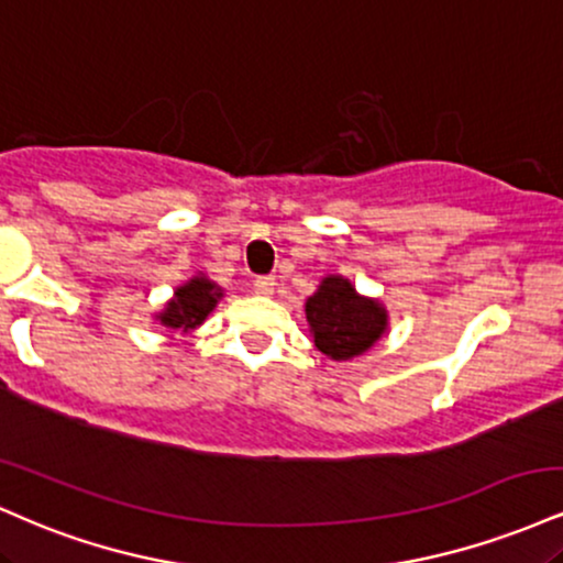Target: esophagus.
Returning a JSON list of instances; mask_svg holds the SVG:
<instances>
[{
	"mask_svg": "<svg viewBox=\"0 0 563 563\" xmlns=\"http://www.w3.org/2000/svg\"><path fill=\"white\" fill-rule=\"evenodd\" d=\"M254 290H256V294H260V296H269V294H273V290H275V277H267V275L256 277V280H254Z\"/></svg>",
	"mask_w": 563,
	"mask_h": 563,
	"instance_id": "34e87169",
	"label": "esophagus"
}]
</instances>
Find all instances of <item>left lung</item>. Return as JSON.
I'll return each mask as SVG.
<instances>
[{
	"instance_id": "left-lung-1",
	"label": "left lung",
	"mask_w": 563,
	"mask_h": 563,
	"mask_svg": "<svg viewBox=\"0 0 563 563\" xmlns=\"http://www.w3.org/2000/svg\"><path fill=\"white\" fill-rule=\"evenodd\" d=\"M307 320L314 346L335 362H349L380 341L388 311L380 301L358 296L346 277L328 275L307 299Z\"/></svg>"
}]
</instances>
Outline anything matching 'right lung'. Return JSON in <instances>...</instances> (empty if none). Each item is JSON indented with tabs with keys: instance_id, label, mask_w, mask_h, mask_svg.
<instances>
[{
	"instance_id": "add662e5",
	"label": "right lung",
	"mask_w": 563,
	"mask_h": 563,
	"mask_svg": "<svg viewBox=\"0 0 563 563\" xmlns=\"http://www.w3.org/2000/svg\"><path fill=\"white\" fill-rule=\"evenodd\" d=\"M222 299V288L214 286L212 280L205 275H196L188 283H183L180 288H175V296L167 301V307L159 311L157 320L159 324L170 330H188L199 328L207 320L209 311L217 307V301Z\"/></svg>"
}]
</instances>
